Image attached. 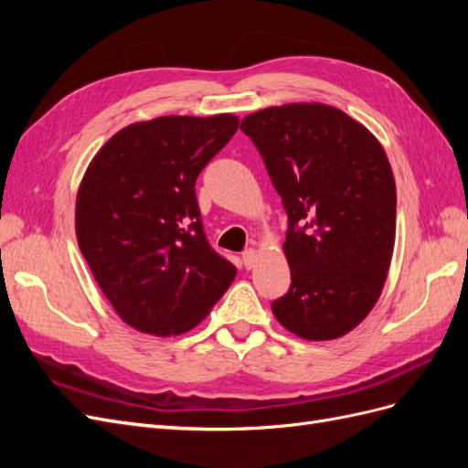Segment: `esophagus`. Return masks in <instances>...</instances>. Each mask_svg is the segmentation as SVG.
<instances>
[{
  "label": "esophagus",
  "mask_w": 468,
  "mask_h": 468,
  "mask_svg": "<svg viewBox=\"0 0 468 468\" xmlns=\"http://www.w3.org/2000/svg\"><path fill=\"white\" fill-rule=\"evenodd\" d=\"M256 260H258V251L256 250H246L244 253H242V261H244V267L246 269H251L253 265H256Z\"/></svg>",
  "instance_id": "obj_1"
}]
</instances>
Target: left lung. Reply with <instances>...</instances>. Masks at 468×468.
<instances>
[{"label":"left lung","mask_w":468,"mask_h":468,"mask_svg":"<svg viewBox=\"0 0 468 468\" xmlns=\"http://www.w3.org/2000/svg\"><path fill=\"white\" fill-rule=\"evenodd\" d=\"M287 212L291 287L275 318L304 339H335L371 313L394 250L396 186L378 140L344 111L291 103L239 124Z\"/></svg>","instance_id":"1"}]
</instances>
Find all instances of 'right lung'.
Listing matches in <instances>:
<instances>
[{
    "label": "right lung",
    "instance_id": "1",
    "mask_svg": "<svg viewBox=\"0 0 468 468\" xmlns=\"http://www.w3.org/2000/svg\"><path fill=\"white\" fill-rule=\"evenodd\" d=\"M238 122L224 112L131 124L109 138L83 176L80 250L112 308L140 332L191 330L236 277L205 236L195 183Z\"/></svg>",
    "mask_w": 468,
    "mask_h": 468
}]
</instances>
